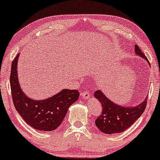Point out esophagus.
Segmentation results:
<instances>
[{"label": "esophagus", "instance_id": "esophagus-1", "mask_svg": "<svg viewBox=\"0 0 160 160\" xmlns=\"http://www.w3.org/2000/svg\"><path fill=\"white\" fill-rule=\"evenodd\" d=\"M81 97L85 99H88L90 97V94H89V92H88V91H84V92H82V93H81Z\"/></svg>", "mask_w": 160, "mask_h": 160}]
</instances>
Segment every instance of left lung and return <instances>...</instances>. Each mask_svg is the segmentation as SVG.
Instances as JSON below:
<instances>
[{
	"label": "left lung",
	"instance_id": "left-lung-1",
	"mask_svg": "<svg viewBox=\"0 0 160 160\" xmlns=\"http://www.w3.org/2000/svg\"><path fill=\"white\" fill-rule=\"evenodd\" d=\"M135 51L138 56L148 62L138 46H135ZM94 97L102 105V111L96 119L95 124L101 132L108 134L121 133L130 128L141 116L147 104V98H146L141 104L136 107H122L110 101L100 90L94 92Z\"/></svg>",
	"mask_w": 160,
	"mask_h": 160
}]
</instances>
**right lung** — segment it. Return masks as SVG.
I'll return each mask as SVG.
<instances>
[{
    "label": "right lung",
    "instance_id": "obj_1",
    "mask_svg": "<svg viewBox=\"0 0 160 160\" xmlns=\"http://www.w3.org/2000/svg\"><path fill=\"white\" fill-rule=\"evenodd\" d=\"M18 56L19 54L12 62L10 76L13 105L24 121L36 130L43 131L56 130L63 121L70 105L78 100L79 93L75 89H64L46 100L36 101L29 98L19 85L17 72Z\"/></svg>",
    "mask_w": 160,
    "mask_h": 160
}]
</instances>
